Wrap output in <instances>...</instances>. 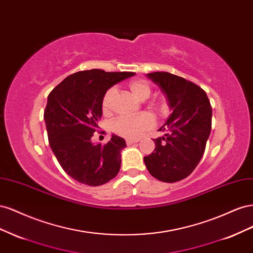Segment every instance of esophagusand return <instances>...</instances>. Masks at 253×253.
<instances>
[{"label":"esophagus","instance_id":"esophagus-1","mask_svg":"<svg viewBox=\"0 0 253 253\" xmlns=\"http://www.w3.org/2000/svg\"><path fill=\"white\" fill-rule=\"evenodd\" d=\"M126 141V144L129 145V144H133V143L138 142L139 140H138V139H133V138H127Z\"/></svg>","mask_w":253,"mask_h":253}]
</instances>
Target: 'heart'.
<instances>
[{
	"mask_svg": "<svg viewBox=\"0 0 253 253\" xmlns=\"http://www.w3.org/2000/svg\"><path fill=\"white\" fill-rule=\"evenodd\" d=\"M128 87L132 93L139 99L145 100L151 95V85L142 79H136L128 82ZM116 95V88L110 87L105 91L102 97V110L103 112H109L112 109V103L114 97ZM154 121L152 117L147 114H141L138 116H120L112 122V131L120 136L126 137V138H137L149 129Z\"/></svg>",
	"mask_w": 253,
	"mask_h": 253,
	"instance_id": "heart-1",
	"label": "heart"
}]
</instances>
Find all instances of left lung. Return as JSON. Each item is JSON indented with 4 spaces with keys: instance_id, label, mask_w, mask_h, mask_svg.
Returning <instances> with one entry per match:
<instances>
[{
    "instance_id": "1",
    "label": "left lung",
    "mask_w": 253,
    "mask_h": 253,
    "mask_svg": "<svg viewBox=\"0 0 253 253\" xmlns=\"http://www.w3.org/2000/svg\"><path fill=\"white\" fill-rule=\"evenodd\" d=\"M163 90L173 111L153 139L156 148L143 158L153 177L164 182L186 178L201 162L211 132L212 109L205 90L193 82L167 72L148 74Z\"/></svg>"
}]
</instances>
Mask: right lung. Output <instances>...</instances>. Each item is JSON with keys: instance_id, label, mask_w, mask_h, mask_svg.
Instances as JSON below:
<instances>
[{"instance_id": "add662e5", "label": "right lung", "mask_w": 253, "mask_h": 253, "mask_svg": "<svg viewBox=\"0 0 253 253\" xmlns=\"http://www.w3.org/2000/svg\"><path fill=\"white\" fill-rule=\"evenodd\" d=\"M135 73L90 70L75 73L53 88L44 111L49 145L62 169L87 186H101L120 170L124 138L113 135L101 145L90 141L102 116V97Z\"/></svg>"}]
</instances>
